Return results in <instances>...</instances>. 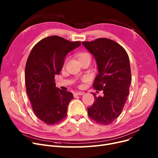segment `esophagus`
<instances>
[{
	"instance_id": "1",
	"label": "esophagus",
	"mask_w": 158,
	"mask_h": 158,
	"mask_svg": "<svg viewBox=\"0 0 158 158\" xmlns=\"http://www.w3.org/2000/svg\"><path fill=\"white\" fill-rule=\"evenodd\" d=\"M84 94V92H76V93H74L73 94V96L76 97V96H77V95H82Z\"/></svg>"
}]
</instances>
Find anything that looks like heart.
<instances>
[{"instance_id":"b5f03b06","label":"heart","mask_w":158,"mask_h":158,"mask_svg":"<svg viewBox=\"0 0 158 158\" xmlns=\"http://www.w3.org/2000/svg\"><path fill=\"white\" fill-rule=\"evenodd\" d=\"M86 58H90V54L87 52H81L78 54L79 60H81Z\"/></svg>"}]
</instances>
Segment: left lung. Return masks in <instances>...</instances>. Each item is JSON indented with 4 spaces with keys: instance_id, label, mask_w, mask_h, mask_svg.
I'll list each match as a JSON object with an SVG mask.
<instances>
[{
    "instance_id": "left-lung-1",
    "label": "left lung",
    "mask_w": 158,
    "mask_h": 158,
    "mask_svg": "<svg viewBox=\"0 0 158 158\" xmlns=\"http://www.w3.org/2000/svg\"><path fill=\"white\" fill-rule=\"evenodd\" d=\"M82 44L96 60L98 73L94 88L103 91V96L97 97L88 107V114L93 120L108 125L121 114L129 94L131 72L129 56L120 45L109 38H97Z\"/></svg>"
}]
</instances>
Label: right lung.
Instances as JSON below:
<instances>
[{"label":"right lung","mask_w":158,"mask_h":158,"mask_svg":"<svg viewBox=\"0 0 158 158\" xmlns=\"http://www.w3.org/2000/svg\"><path fill=\"white\" fill-rule=\"evenodd\" d=\"M80 41L51 36L40 40L27 58L25 77L27 94L36 117L47 125H54L66 116L73 94L56 87L55 75L60 74L69 52Z\"/></svg>","instance_id":"1"}]
</instances>
